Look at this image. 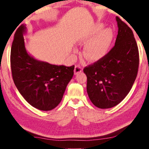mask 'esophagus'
I'll list each match as a JSON object with an SVG mask.
<instances>
[{
  "label": "esophagus",
  "instance_id": "34e87169",
  "mask_svg": "<svg viewBox=\"0 0 149 149\" xmlns=\"http://www.w3.org/2000/svg\"><path fill=\"white\" fill-rule=\"evenodd\" d=\"M82 71V67L79 65H76L75 66V69H74V74L75 75H77L78 74H79L80 72H81Z\"/></svg>",
  "mask_w": 149,
  "mask_h": 149
}]
</instances>
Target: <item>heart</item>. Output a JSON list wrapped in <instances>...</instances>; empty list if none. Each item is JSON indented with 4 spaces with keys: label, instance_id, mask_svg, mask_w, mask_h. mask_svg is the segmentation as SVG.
Instances as JSON below:
<instances>
[{
    "label": "heart",
    "instance_id": "obj_1",
    "mask_svg": "<svg viewBox=\"0 0 149 149\" xmlns=\"http://www.w3.org/2000/svg\"><path fill=\"white\" fill-rule=\"evenodd\" d=\"M103 28L102 24H97L81 37L80 42H87L83 52L85 59L89 61H97L109 52L114 39V33L110 28Z\"/></svg>",
    "mask_w": 149,
    "mask_h": 149
}]
</instances>
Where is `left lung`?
<instances>
[{
	"instance_id": "left-lung-1",
	"label": "left lung",
	"mask_w": 149,
	"mask_h": 149,
	"mask_svg": "<svg viewBox=\"0 0 149 149\" xmlns=\"http://www.w3.org/2000/svg\"><path fill=\"white\" fill-rule=\"evenodd\" d=\"M115 45L106 56L85 67L87 91L99 108L115 107L130 91L137 77L139 54L133 33L119 17Z\"/></svg>"
}]
</instances>
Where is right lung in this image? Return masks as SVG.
<instances>
[{"label":"right lung","mask_w":149,"mask_h":149,"mask_svg":"<svg viewBox=\"0 0 149 149\" xmlns=\"http://www.w3.org/2000/svg\"><path fill=\"white\" fill-rule=\"evenodd\" d=\"M21 25L14 34L10 52V67L14 84L26 101L37 109L48 111L62 100L65 88L74 75L70 67L38 61L25 49Z\"/></svg>","instance_id":"add662e5"}]
</instances>
